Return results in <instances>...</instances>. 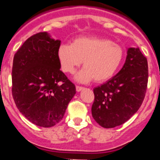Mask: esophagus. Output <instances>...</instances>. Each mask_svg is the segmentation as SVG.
I'll use <instances>...</instances> for the list:
<instances>
[{"mask_svg":"<svg viewBox=\"0 0 160 160\" xmlns=\"http://www.w3.org/2000/svg\"><path fill=\"white\" fill-rule=\"evenodd\" d=\"M83 89L82 87H80V86H76V90H77L78 92H79V91H81Z\"/></svg>","mask_w":160,"mask_h":160,"instance_id":"1","label":"esophagus"}]
</instances>
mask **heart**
<instances>
[{"label":"heart","mask_w":160,"mask_h":160,"mask_svg":"<svg viewBox=\"0 0 160 160\" xmlns=\"http://www.w3.org/2000/svg\"><path fill=\"white\" fill-rule=\"evenodd\" d=\"M125 51L118 44L105 38L79 37L71 45L62 44L58 49V58L64 72L73 73L83 61V68L76 75L81 82L94 79L103 82L116 73L123 62Z\"/></svg>","instance_id":"b5f03b06"}]
</instances>
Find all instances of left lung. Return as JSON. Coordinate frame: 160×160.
Wrapping results in <instances>:
<instances>
[{"label":"left lung","instance_id":"left-lung-1","mask_svg":"<svg viewBox=\"0 0 160 160\" xmlns=\"http://www.w3.org/2000/svg\"><path fill=\"white\" fill-rule=\"evenodd\" d=\"M148 82L147 58L138 48H129L124 66L116 75L94 89V119L104 128L122 125L138 111Z\"/></svg>","mask_w":160,"mask_h":160}]
</instances>
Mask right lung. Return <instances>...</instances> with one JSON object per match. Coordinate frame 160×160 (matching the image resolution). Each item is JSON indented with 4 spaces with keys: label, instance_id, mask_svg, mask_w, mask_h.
<instances>
[{
    "label": "right lung",
    "instance_id": "add662e5",
    "mask_svg": "<svg viewBox=\"0 0 160 160\" xmlns=\"http://www.w3.org/2000/svg\"><path fill=\"white\" fill-rule=\"evenodd\" d=\"M60 45L46 32H38L24 42L12 62L15 104L28 120L42 128L58 123L76 94L74 84L60 70Z\"/></svg>",
    "mask_w": 160,
    "mask_h": 160
}]
</instances>
